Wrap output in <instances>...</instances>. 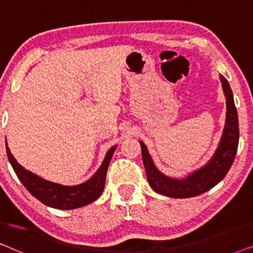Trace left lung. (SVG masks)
<instances>
[{
  "label": "left lung",
  "mask_w": 253,
  "mask_h": 253,
  "mask_svg": "<svg viewBox=\"0 0 253 253\" xmlns=\"http://www.w3.org/2000/svg\"><path fill=\"white\" fill-rule=\"evenodd\" d=\"M220 81L222 83V88L227 100L226 126H224L219 147L212 160L205 167L192 172L184 179L167 177L154 167L146 146L143 141H140L141 155H143L148 184L155 192L170 197V198H190V197L202 195L222 181L230 169L235 155H236L238 138H240L238 116L229 83L223 76H220Z\"/></svg>",
  "instance_id": "obj_1"
}]
</instances>
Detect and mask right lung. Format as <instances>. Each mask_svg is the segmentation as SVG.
<instances>
[{"label":"right lung","mask_w":253,"mask_h":253,"mask_svg":"<svg viewBox=\"0 0 253 253\" xmlns=\"http://www.w3.org/2000/svg\"><path fill=\"white\" fill-rule=\"evenodd\" d=\"M115 148L116 146H114L108 151L101 167L92 178H89L87 182L83 183V184L75 186H65L51 183L26 170L16 161L9 147H6V154H8L9 161L17 177L19 178V181L23 183V185L31 195L49 207H54L57 210H74L87 205L101 196L103 188H105L107 169H108Z\"/></svg>","instance_id":"add662e5"}]
</instances>
